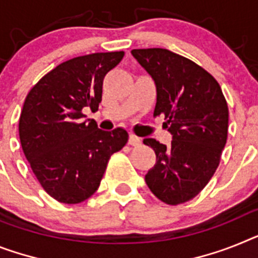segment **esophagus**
<instances>
[{"label":"esophagus","mask_w":258,"mask_h":258,"mask_svg":"<svg viewBox=\"0 0 258 258\" xmlns=\"http://www.w3.org/2000/svg\"><path fill=\"white\" fill-rule=\"evenodd\" d=\"M128 144H130V146L138 147V146H140V144H142V140H140V138H138V136H135V135H133V134H131V135H130V138H128Z\"/></svg>","instance_id":"obj_1"}]
</instances>
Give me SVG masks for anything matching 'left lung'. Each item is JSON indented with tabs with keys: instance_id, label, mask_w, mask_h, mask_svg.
I'll list each match as a JSON object with an SVG mask.
<instances>
[{
	"instance_id": "8db88e82",
	"label": "left lung",
	"mask_w": 258,
	"mask_h": 258,
	"mask_svg": "<svg viewBox=\"0 0 258 258\" xmlns=\"http://www.w3.org/2000/svg\"><path fill=\"white\" fill-rule=\"evenodd\" d=\"M133 56L155 81L153 115H165L169 147L147 138L156 164L146 182L160 201L179 205L209 183L219 165L228 131V106L213 76L169 49H133Z\"/></svg>"
}]
</instances>
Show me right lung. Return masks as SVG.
Wrapping results in <instances>:
<instances>
[{
	"mask_svg": "<svg viewBox=\"0 0 258 258\" xmlns=\"http://www.w3.org/2000/svg\"><path fill=\"white\" fill-rule=\"evenodd\" d=\"M124 52L79 56L52 69L30 90L19 118L23 153L43 189L61 203L84 202L98 189L110 156L128 140L122 127L103 131L84 109L98 110L105 76Z\"/></svg>",
	"mask_w": 258,
	"mask_h": 258,
	"instance_id": "add662e5",
	"label": "right lung"
}]
</instances>
